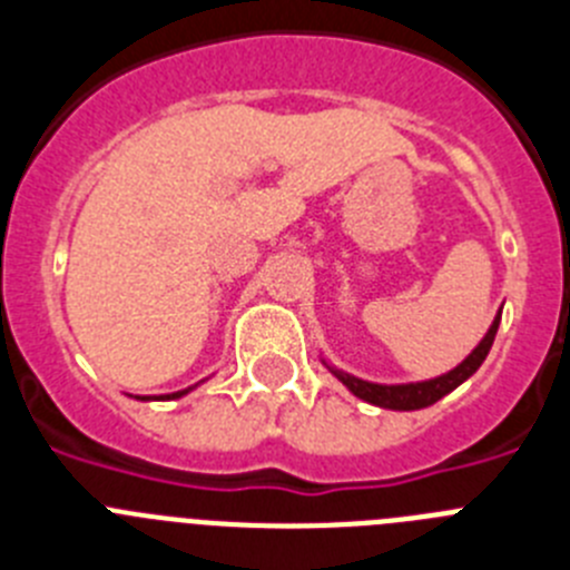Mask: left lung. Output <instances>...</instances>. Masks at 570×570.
Returning <instances> with one entry per match:
<instances>
[{"label":"left lung","instance_id":"8db88e82","mask_svg":"<svg viewBox=\"0 0 570 570\" xmlns=\"http://www.w3.org/2000/svg\"><path fill=\"white\" fill-rule=\"evenodd\" d=\"M500 316H502V311L493 316L488 334L482 336L480 345L473 347L471 354H468L465 360L460 362V365L451 367L448 374L434 376V380L400 382V385H382V382H367V380H360V376H354V374H347V371H342V367L331 365L328 360H322V365L328 367L331 374H334L336 380H340L342 385L351 391V394L360 396L362 402H371V405L387 407V411H420V407H428V405H434V402H440L442 396L451 394L454 387H460L462 382L471 380V376L480 371V365L485 362L488 351H491V345H493L497 328H500Z\"/></svg>","mask_w":570,"mask_h":570}]
</instances>
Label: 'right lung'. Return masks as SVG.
Listing matches in <instances>:
<instances>
[{"mask_svg": "<svg viewBox=\"0 0 570 570\" xmlns=\"http://www.w3.org/2000/svg\"><path fill=\"white\" fill-rule=\"evenodd\" d=\"M205 382V380H203ZM196 385H199V382H196ZM196 385H190V387H185V391H174V394H159V396H134V400H139V402H150V400H179V396H185V394H190V391H194Z\"/></svg>", "mask_w": 570, "mask_h": 570, "instance_id": "add662e5", "label": "right lung"}]
</instances>
